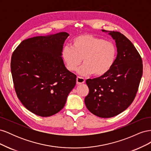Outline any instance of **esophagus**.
I'll return each instance as SVG.
<instances>
[{
    "instance_id": "1",
    "label": "esophagus",
    "mask_w": 151,
    "mask_h": 151,
    "mask_svg": "<svg viewBox=\"0 0 151 151\" xmlns=\"http://www.w3.org/2000/svg\"><path fill=\"white\" fill-rule=\"evenodd\" d=\"M76 81H77V85H80L81 84H83L84 83L85 80L84 78L81 77H77V79H76Z\"/></svg>"
}]
</instances>
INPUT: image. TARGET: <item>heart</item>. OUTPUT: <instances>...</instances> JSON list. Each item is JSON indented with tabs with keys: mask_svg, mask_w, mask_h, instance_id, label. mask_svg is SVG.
Masks as SVG:
<instances>
[{
	"mask_svg": "<svg viewBox=\"0 0 151 151\" xmlns=\"http://www.w3.org/2000/svg\"><path fill=\"white\" fill-rule=\"evenodd\" d=\"M116 53L112 42L91 35H83L72 40V47L63 48L62 56L68 70L76 71L83 60L79 74L102 76L113 67Z\"/></svg>",
	"mask_w": 151,
	"mask_h": 151,
	"instance_id": "obj_1",
	"label": "heart"
}]
</instances>
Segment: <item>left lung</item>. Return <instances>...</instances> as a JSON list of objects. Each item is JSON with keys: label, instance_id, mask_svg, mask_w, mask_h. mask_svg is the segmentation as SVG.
<instances>
[{"label": "left lung", "instance_id": "1", "mask_svg": "<svg viewBox=\"0 0 151 151\" xmlns=\"http://www.w3.org/2000/svg\"><path fill=\"white\" fill-rule=\"evenodd\" d=\"M108 33L115 41L117 55L107 74L87 79L89 92L85 98L88 110L101 118H110L121 113L133 102L143 72L142 60L130 41L117 31Z\"/></svg>", "mask_w": 151, "mask_h": 151}]
</instances>
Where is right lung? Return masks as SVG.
I'll use <instances>...</instances> for the list:
<instances>
[{"instance_id":"1","label":"right lung","mask_w":151,"mask_h":151,"mask_svg":"<svg viewBox=\"0 0 151 151\" xmlns=\"http://www.w3.org/2000/svg\"><path fill=\"white\" fill-rule=\"evenodd\" d=\"M69 36L60 32L24 40L12 55L11 68L18 98L29 111L50 116L64 107L76 84L67 69L62 52Z\"/></svg>"}]
</instances>
